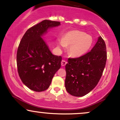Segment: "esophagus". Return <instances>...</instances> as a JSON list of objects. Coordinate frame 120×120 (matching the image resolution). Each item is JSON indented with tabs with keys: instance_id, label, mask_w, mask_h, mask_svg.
<instances>
[{
	"instance_id": "1",
	"label": "esophagus",
	"mask_w": 120,
	"mask_h": 120,
	"mask_svg": "<svg viewBox=\"0 0 120 120\" xmlns=\"http://www.w3.org/2000/svg\"><path fill=\"white\" fill-rule=\"evenodd\" d=\"M66 64H67V61H65V60H62L61 61V66H63V67H64L65 65Z\"/></svg>"
}]
</instances>
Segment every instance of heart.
<instances>
[{"label": "heart", "mask_w": 120, "mask_h": 120, "mask_svg": "<svg viewBox=\"0 0 120 120\" xmlns=\"http://www.w3.org/2000/svg\"><path fill=\"white\" fill-rule=\"evenodd\" d=\"M94 40L91 35L79 30H73L67 32L63 38H59L57 46L65 49L70 46L69 53L74 57H79L86 54L93 45Z\"/></svg>", "instance_id": "b5f03b06"}]
</instances>
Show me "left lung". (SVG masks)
<instances>
[{"label": "left lung", "mask_w": 120, "mask_h": 120, "mask_svg": "<svg viewBox=\"0 0 120 120\" xmlns=\"http://www.w3.org/2000/svg\"><path fill=\"white\" fill-rule=\"evenodd\" d=\"M106 61L105 43L100 36L90 52L77 58L68 59L65 81L67 92L79 97L90 93L99 81Z\"/></svg>", "instance_id": "1"}]
</instances>
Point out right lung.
<instances>
[{
	"label": "right lung",
	"instance_id": "obj_1",
	"mask_svg": "<svg viewBox=\"0 0 120 120\" xmlns=\"http://www.w3.org/2000/svg\"><path fill=\"white\" fill-rule=\"evenodd\" d=\"M59 21L45 20L30 27L21 40L17 52L19 75L30 90H47L53 75L61 67V56L53 55L42 38L49 29L59 26Z\"/></svg>",
	"mask_w": 120,
	"mask_h": 120
}]
</instances>
